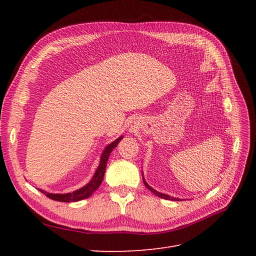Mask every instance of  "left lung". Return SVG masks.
I'll list each match as a JSON object with an SVG mask.
<instances>
[{"label": "left lung", "mask_w": 256, "mask_h": 256, "mask_svg": "<svg viewBox=\"0 0 256 256\" xmlns=\"http://www.w3.org/2000/svg\"><path fill=\"white\" fill-rule=\"evenodd\" d=\"M143 175V174H142ZM143 182H144V184L146 186V188L148 189V190H150L152 193H154V194H156L157 196H159V198H164V200H182V198H173V196H168V194H164V193H161V192H158V191H156L154 189H152L150 186L147 184L146 182H145V180L143 178Z\"/></svg>", "instance_id": "obj_1"}]
</instances>
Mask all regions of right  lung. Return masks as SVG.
<instances>
[{"instance_id":"obj_1","label":"right lung","mask_w":256,"mask_h":256,"mask_svg":"<svg viewBox=\"0 0 256 256\" xmlns=\"http://www.w3.org/2000/svg\"><path fill=\"white\" fill-rule=\"evenodd\" d=\"M122 138V136H120L118 138H116L115 141H113L111 144H109L106 147L104 152L102 154V157H100L99 166L96 170L94 176H92L90 182L88 184H85L84 187L76 190L74 192L64 193V194H60V193H49V192H46V191L40 189V192L44 193L46 196H48L49 198H51L53 200H58V202H64V203L78 202V200L90 198L92 193H94L98 189L99 186L102 184L104 176V172H106L108 159H109L110 154L112 152V150L115 148V147L118 146V144L120 143Z\"/></svg>"}]
</instances>
